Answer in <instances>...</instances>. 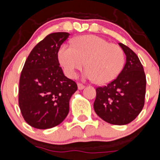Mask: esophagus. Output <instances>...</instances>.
Returning <instances> with one entry per match:
<instances>
[{"label": "esophagus", "instance_id": "34e87169", "mask_svg": "<svg viewBox=\"0 0 160 160\" xmlns=\"http://www.w3.org/2000/svg\"><path fill=\"white\" fill-rule=\"evenodd\" d=\"M77 87H78V90H83L85 86L82 84V83H77Z\"/></svg>", "mask_w": 160, "mask_h": 160}]
</instances>
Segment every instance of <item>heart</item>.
I'll return each mask as SVG.
<instances>
[{"instance_id": "1", "label": "heart", "mask_w": 160, "mask_h": 160, "mask_svg": "<svg viewBox=\"0 0 160 160\" xmlns=\"http://www.w3.org/2000/svg\"><path fill=\"white\" fill-rule=\"evenodd\" d=\"M73 45L63 43L58 50V60L65 74L74 78L77 70L84 67V77L106 84L115 80L123 68L124 52L120 46L95 35L75 38Z\"/></svg>"}]
</instances>
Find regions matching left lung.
<instances>
[{
	"instance_id": "left-lung-1",
	"label": "left lung",
	"mask_w": 160,
	"mask_h": 160,
	"mask_svg": "<svg viewBox=\"0 0 160 160\" xmlns=\"http://www.w3.org/2000/svg\"><path fill=\"white\" fill-rule=\"evenodd\" d=\"M119 45L127 56L125 66L115 80L96 89L93 108L106 122L126 125L135 120L143 108L147 80L137 55L123 43Z\"/></svg>"
}]
</instances>
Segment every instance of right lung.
<instances>
[{"mask_svg": "<svg viewBox=\"0 0 160 160\" xmlns=\"http://www.w3.org/2000/svg\"><path fill=\"white\" fill-rule=\"evenodd\" d=\"M70 33H50L40 41L26 60L19 83L18 102L24 120L36 129H46L63 122L70 97L77 85L63 73L58 50Z\"/></svg>", "mask_w": 160, "mask_h": 160, "instance_id": "1", "label": "right lung"}]
</instances>
